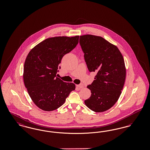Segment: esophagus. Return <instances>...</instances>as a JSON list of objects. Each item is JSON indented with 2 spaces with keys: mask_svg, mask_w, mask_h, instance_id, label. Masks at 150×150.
<instances>
[{
  "mask_svg": "<svg viewBox=\"0 0 150 150\" xmlns=\"http://www.w3.org/2000/svg\"><path fill=\"white\" fill-rule=\"evenodd\" d=\"M77 86L79 88L81 89V88H83L84 87V85H83V84H80L77 85Z\"/></svg>",
  "mask_w": 150,
  "mask_h": 150,
  "instance_id": "34e87169",
  "label": "esophagus"
}]
</instances>
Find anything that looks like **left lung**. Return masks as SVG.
Returning <instances> with one entry per match:
<instances>
[{"label":"left lung","instance_id":"obj_1","mask_svg":"<svg viewBox=\"0 0 150 150\" xmlns=\"http://www.w3.org/2000/svg\"><path fill=\"white\" fill-rule=\"evenodd\" d=\"M80 44L90 72H96L86 106L96 112L107 111L119 100L126 78L124 59L118 48L99 36H80Z\"/></svg>","mask_w":150,"mask_h":150}]
</instances>
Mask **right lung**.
Segmentation results:
<instances>
[{
    "mask_svg": "<svg viewBox=\"0 0 150 150\" xmlns=\"http://www.w3.org/2000/svg\"><path fill=\"white\" fill-rule=\"evenodd\" d=\"M79 37L48 38L35 46L26 57L23 82L31 99L42 110L51 111L61 107L75 89V84L63 81L56 74L62 57L76 47Z\"/></svg>",
    "mask_w": 150,
    "mask_h": 150,
    "instance_id": "add662e5",
    "label": "right lung"
}]
</instances>
